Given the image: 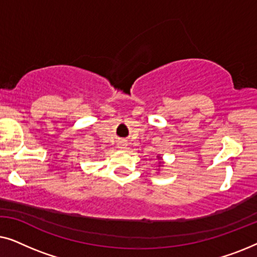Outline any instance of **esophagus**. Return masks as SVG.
I'll list each match as a JSON object with an SVG mask.
<instances>
[{"instance_id": "34e87169", "label": "esophagus", "mask_w": 257, "mask_h": 257, "mask_svg": "<svg viewBox=\"0 0 257 257\" xmlns=\"http://www.w3.org/2000/svg\"><path fill=\"white\" fill-rule=\"evenodd\" d=\"M121 149H124V147H121Z\"/></svg>"}]
</instances>
